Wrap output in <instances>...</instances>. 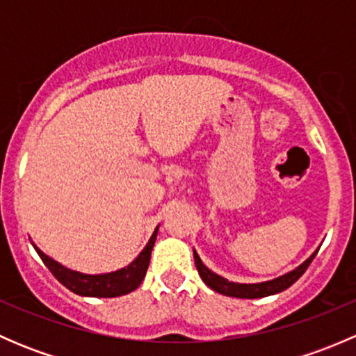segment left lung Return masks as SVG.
<instances>
[{"label": "left lung", "mask_w": 356, "mask_h": 356, "mask_svg": "<svg viewBox=\"0 0 356 356\" xmlns=\"http://www.w3.org/2000/svg\"><path fill=\"white\" fill-rule=\"evenodd\" d=\"M318 248L303 261L301 265H298L296 268L288 272L284 275H279V277L272 279V281H265V282H254V284H243V282H232L227 281L222 275L215 274L211 272L207 265L201 261L200 254L196 253V250H193V254H195V264L196 268L200 272V277L203 279L204 284L208 286L210 289L217 291V293L225 294V296H234V298H246V300H254V298H265V296H272V294H277L281 291L288 289L289 286H293L301 275L305 274V270L308 268V265L312 264V260L317 254Z\"/></svg>", "instance_id": "1"}]
</instances>
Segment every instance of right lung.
Returning <instances> with one entry per match:
<instances>
[{
	"label": "right lung",
	"mask_w": 356,
	"mask_h": 356,
	"mask_svg": "<svg viewBox=\"0 0 356 356\" xmlns=\"http://www.w3.org/2000/svg\"><path fill=\"white\" fill-rule=\"evenodd\" d=\"M158 227L153 231L152 238H149L148 245L145 246V250L124 268H118L115 272H106V274H82V272L72 270V268L63 267L62 264H58L56 260H53L51 257L44 253V251L39 250L38 246L32 243L34 250L38 251V254L41 257V260L44 261L46 267L51 270V274L65 286L67 289H70L72 293L79 294V296H89V298H117L124 296V294L132 293L141 286L143 279H145L146 270H148L149 258H152V250L155 246Z\"/></svg>",
	"instance_id": "right-lung-1"
}]
</instances>
